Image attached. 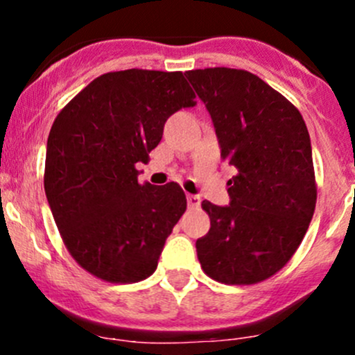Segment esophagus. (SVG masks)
I'll list each match as a JSON object with an SVG mask.
<instances>
[{
	"label": "esophagus",
	"instance_id": "1",
	"mask_svg": "<svg viewBox=\"0 0 355 355\" xmlns=\"http://www.w3.org/2000/svg\"><path fill=\"white\" fill-rule=\"evenodd\" d=\"M187 202L189 207H199L200 206V198L199 196H187Z\"/></svg>",
	"mask_w": 355,
	"mask_h": 355
}]
</instances>
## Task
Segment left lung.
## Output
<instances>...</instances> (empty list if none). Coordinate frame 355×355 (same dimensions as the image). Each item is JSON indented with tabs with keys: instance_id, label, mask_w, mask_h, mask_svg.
Segmentation results:
<instances>
[{
	"instance_id": "1",
	"label": "left lung",
	"mask_w": 355,
	"mask_h": 355,
	"mask_svg": "<svg viewBox=\"0 0 355 355\" xmlns=\"http://www.w3.org/2000/svg\"><path fill=\"white\" fill-rule=\"evenodd\" d=\"M221 146L237 170L230 206L202 200L207 235L196 242L200 268L227 285L268 280L299 249L316 207L311 139L302 114L257 75L237 68L187 71Z\"/></svg>"
}]
</instances>
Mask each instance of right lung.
<instances>
[{"label": "right lung", "mask_w": 355, "mask_h": 355, "mask_svg": "<svg viewBox=\"0 0 355 355\" xmlns=\"http://www.w3.org/2000/svg\"><path fill=\"white\" fill-rule=\"evenodd\" d=\"M194 99L182 71L130 68L94 78L55 118L46 198L68 252L92 277L135 284L156 271L187 199L177 182L141 184L137 163Z\"/></svg>", "instance_id": "1"}]
</instances>
